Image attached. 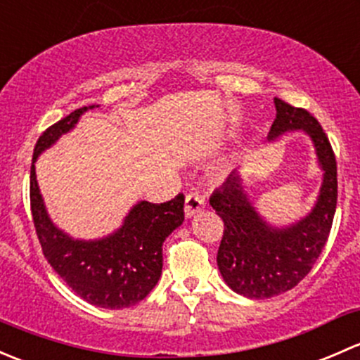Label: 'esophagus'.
Returning <instances> with one entry per match:
<instances>
[{
    "mask_svg": "<svg viewBox=\"0 0 360 360\" xmlns=\"http://www.w3.org/2000/svg\"><path fill=\"white\" fill-rule=\"evenodd\" d=\"M205 207V198L202 197V195L198 193H188L186 195V202H184V214H186L188 217L195 216L197 212H200V210Z\"/></svg>",
    "mask_w": 360,
    "mask_h": 360,
    "instance_id": "obj_1",
    "label": "esophagus"
}]
</instances>
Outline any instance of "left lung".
<instances>
[{"mask_svg": "<svg viewBox=\"0 0 360 360\" xmlns=\"http://www.w3.org/2000/svg\"><path fill=\"white\" fill-rule=\"evenodd\" d=\"M275 116L268 137L288 130H304L317 150L324 170L321 195L314 210L289 228H271L259 217L244 193L238 174H230L209 203L223 219L217 266L237 294L252 300L277 296L300 284L317 263L335 219L338 200L336 157L315 116L275 97Z\"/></svg>", "mask_w": 360, "mask_h": 360, "instance_id": "1", "label": "left lung"}]
</instances>
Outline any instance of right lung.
Returning <instances> with one entry per match:
<instances>
[{
    "mask_svg": "<svg viewBox=\"0 0 360 360\" xmlns=\"http://www.w3.org/2000/svg\"><path fill=\"white\" fill-rule=\"evenodd\" d=\"M86 110V106L75 110L39 136L31 163V214L43 256L56 274L86 303L122 310L143 301L157 285L163 240L184 221V195L163 203L139 202L123 226L103 240H72L57 230L39 195L34 162L43 150L69 132Z\"/></svg>",
    "mask_w": 360,
    "mask_h": 360,
    "instance_id": "obj_1",
    "label": "right lung"
}]
</instances>
